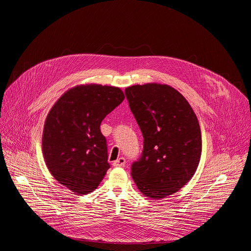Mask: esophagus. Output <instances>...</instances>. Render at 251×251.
<instances>
[{
    "mask_svg": "<svg viewBox=\"0 0 251 251\" xmlns=\"http://www.w3.org/2000/svg\"><path fill=\"white\" fill-rule=\"evenodd\" d=\"M125 164H126V159H125V157L121 156V157H119L118 160H116V161L113 163V166H114V167H124Z\"/></svg>",
    "mask_w": 251,
    "mask_h": 251,
    "instance_id": "esophagus-1",
    "label": "esophagus"
}]
</instances>
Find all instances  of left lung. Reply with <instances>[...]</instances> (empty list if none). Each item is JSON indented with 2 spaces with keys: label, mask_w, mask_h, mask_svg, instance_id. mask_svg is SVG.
Segmentation results:
<instances>
[{
  "label": "left lung",
  "mask_w": 251,
  "mask_h": 251,
  "mask_svg": "<svg viewBox=\"0 0 251 251\" xmlns=\"http://www.w3.org/2000/svg\"><path fill=\"white\" fill-rule=\"evenodd\" d=\"M125 95L143 136L131 175L141 193L164 199L185 185L200 164L199 120L185 98L169 85H133Z\"/></svg>",
  "instance_id": "obj_1"
}]
</instances>
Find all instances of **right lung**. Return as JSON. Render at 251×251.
Masks as SVG:
<instances>
[{
	"instance_id": "1",
	"label": "right lung",
	"mask_w": 251,
	"mask_h": 251,
	"mask_svg": "<svg viewBox=\"0 0 251 251\" xmlns=\"http://www.w3.org/2000/svg\"><path fill=\"white\" fill-rule=\"evenodd\" d=\"M124 99L118 87L80 85L65 92L51 108L43 151L50 172L62 185L77 194L98 187L111 167L100 123Z\"/></svg>"
}]
</instances>
